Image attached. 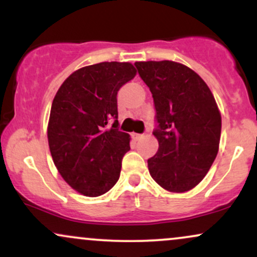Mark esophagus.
<instances>
[{
  "label": "esophagus",
  "instance_id": "esophagus-1",
  "mask_svg": "<svg viewBox=\"0 0 257 257\" xmlns=\"http://www.w3.org/2000/svg\"><path fill=\"white\" fill-rule=\"evenodd\" d=\"M133 138L135 139V140H141V139L144 138L143 134H133Z\"/></svg>",
  "mask_w": 257,
  "mask_h": 257
}]
</instances>
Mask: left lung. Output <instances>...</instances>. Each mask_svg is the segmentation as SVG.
Returning a JSON list of instances; mask_svg holds the SVG:
<instances>
[{"mask_svg": "<svg viewBox=\"0 0 257 257\" xmlns=\"http://www.w3.org/2000/svg\"><path fill=\"white\" fill-rule=\"evenodd\" d=\"M139 75L152 93L158 151L147 161L150 174L169 192L192 190L216 158L221 114L206 83L175 61H137Z\"/></svg>", "mask_w": 257, "mask_h": 257, "instance_id": "obj_1", "label": "left lung"}]
</instances>
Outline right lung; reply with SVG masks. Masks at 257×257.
I'll list each match as a JSON object with an SVG mask.
<instances>
[{"label":"right lung","mask_w":257,"mask_h":257,"mask_svg":"<svg viewBox=\"0 0 257 257\" xmlns=\"http://www.w3.org/2000/svg\"><path fill=\"white\" fill-rule=\"evenodd\" d=\"M135 75L131 63L89 65L71 73L55 94L49 150L63 179L83 196H101L118 181L131 137L118 131L117 93Z\"/></svg>","instance_id":"right-lung-1"}]
</instances>
